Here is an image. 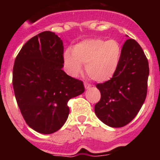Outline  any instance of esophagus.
Masks as SVG:
<instances>
[{"label":"esophagus","mask_w":160,"mask_h":160,"mask_svg":"<svg viewBox=\"0 0 160 160\" xmlns=\"http://www.w3.org/2000/svg\"><path fill=\"white\" fill-rule=\"evenodd\" d=\"M84 87H85V88H86V89H89L90 87H91V86H90V83L84 82Z\"/></svg>","instance_id":"34e87169"}]
</instances>
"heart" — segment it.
<instances>
[{"label": "heart", "mask_w": 160, "mask_h": 160, "mask_svg": "<svg viewBox=\"0 0 160 160\" xmlns=\"http://www.w3.org/2000/svg\"><path fill=\"white\" fill-rule=\"evenodd\" d=\"M122 49L116 40L101 38L87 39L68 49L63 59L69 74L77 77L86 64V71L96 82L108 81L115 74L121 58Z\"/></svg>", "instance_id": "1"}]
</instances>
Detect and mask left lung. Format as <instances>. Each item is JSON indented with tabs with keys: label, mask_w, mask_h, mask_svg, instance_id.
<instances>
[{
	"label": "left lung",
	"mask_w": 160,
	"mask_h": 160,
	"mask_svg": "<svg viewBox=\"0 0 160 160\" xmlns=\"http://www.w3.org/2000/svg\"><path fill=\"white\" fill-rule=\"evenodd\" d=\"M148 75V61L142 47L134 39H128L115 74L96 85L101 93L94 107L98 118L111 128H122L131 122L146 99Z\"/></svg>",
	"instance_id": "left-lung-1"
}]
</instances>
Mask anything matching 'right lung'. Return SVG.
Listing matches in <instances>:
<instances>
[{"label": "right lung", "mask_w": 160, "mask_h": 160, "mask_svg": "<svg viewBox=\"0 0 160 160\" xmlns=\"http://www.w3.org/2000/svg\"><path fill=\"white\" fill-rule=\"evenodd\" d=\"M63 42L54 32L32 37L15 59L12 86L25 122L42 134H52L66 122L68 101L84 92L81 80L62 70Z\"/></svg>", "instance_id": "obj_1"}]
</instances>
